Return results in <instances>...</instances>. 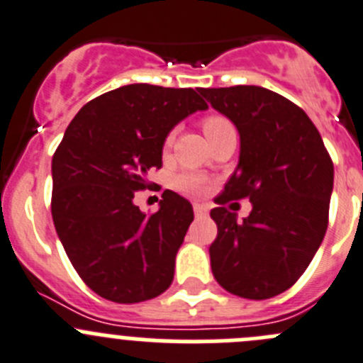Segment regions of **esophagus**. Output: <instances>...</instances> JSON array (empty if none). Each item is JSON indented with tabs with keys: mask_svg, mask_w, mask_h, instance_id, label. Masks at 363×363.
I'll list each match as a JSON object with an SVG mask.
<instances>
[{
	"mask_svg": "<svg viewBox=\"0 0 363 363\" xmlns=\"http://www.w3.org/2000/svg\"><path fill=\"white\" fill-rule=\"evenodd\" d=\"M193 211H195V216H199V218L208 215V208L204 204H193Z\"/></svg>",
	"mask_w": 363,
	"mask_h": 363,
	"instance_id": "1",
	"label": "esophagus"
}]
</instances>
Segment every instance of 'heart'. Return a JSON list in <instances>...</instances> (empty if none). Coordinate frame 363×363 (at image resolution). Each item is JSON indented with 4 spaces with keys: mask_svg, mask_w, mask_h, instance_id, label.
Masks as SVG:
<instances>
[{
    "mask_svg": "<svg viewBox=\"0 0 363 363\" xmlns=\"http://www.w3.org/2000/svg\"><path fill=\"white\" fill-rule=\"evenodd\" d=\"M228 125H231V123H229V121L222 116H209L202 121V128H204L206 135L211 134L213 130H218V128H222V127H228ZM172 140H174V135L170 134L168 138H166V147L172 143ZM175 186H177L182 193H186V195H201V193H204V189H206V179L202 177V175H197V174H184V175H181V177H177Z\"/></svg>",
    "mask_w": 363,
    "mask_h": 363,
    "instance_id": "1",
    "label": "heart"
}]
</instances>
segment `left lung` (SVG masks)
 I'll return each instance as SVG.
<instances>
[{"label": "left lung", "mask_w": 363, "mask_h": 363, "mask_svg": "<svg viewBox=\"0 0 363 363\" xmlns=\"http://www.w3.org/2000/svg\"><path fill=\"white\" fill-rule=\"evenodd\" d=\"M199 93L240 134L238 166L216 202L249 197L252 204L242 222L228 208L211 209L213 276L235 296L270 299L303 276L323 243L333 162L306 113L281 94L259 86Z\"/></svg>", "instance_id": "left-lung-1"}]
</instances>
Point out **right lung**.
I'll return each mask as SVG.
<instances>
[{
	"label": "right lung",
	"instance_id": "add662e5",
	"mask_svg": "<svg viewBox=\"0 0 363 363\" xmlns=\"http://www.w3.org/2000/svg\"><path fill=\"white\" fill-rule=\"evenodd\" d=\"M206 109L191 87L130 84L91 100L67 125L52 161L53 223L71 265L104 299L141 303L174 281L191 204L166 189L147 216L134 191L162 166L172 128Z\"/></svg>",
	"mask_w": 363,
	"mask_h": 363
}]
</instances>
